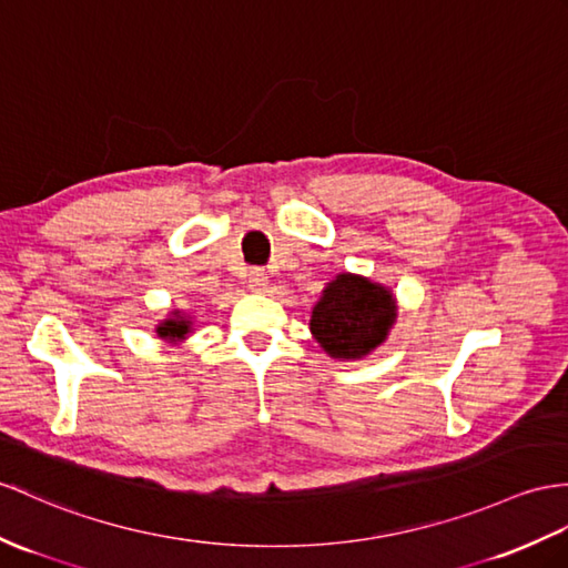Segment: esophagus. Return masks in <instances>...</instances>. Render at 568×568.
Masks as SVG:
<instances>
[{
    "instance_id": "obj_1",
    "label": "esophagus",
    "mask_w": 568,
    "mask_h": 568,
    "mask_svg": "<svg viewBox=\"0 0 568 568\" xmlns=\"http://www.w3.org/2000/svg\"><path fill=\"white\" fill-rule=\"evenodd\" d=\"M247 286H251L255 294H262L267 288V274L262 270H251L247 272Z\"/></svg>"
}]
</instances>
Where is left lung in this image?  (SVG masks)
<instances>
[{
  "label": "left lung",
  "instance_id": "8db88e82",
  "mask_svg": "<svg viewBox=\"0 0 568 568\" xmlns=\"http://www.w3.org/2000/svg\"><path fill=\"white\" fill-rule=\"evenodd\" d=\"M397 301L390 288L358 274H337L311 313V332L339 362H356L388 339Z\"/></svg>",
  "mask_w": 568,
  "mask_h": 568
}]
</instances>
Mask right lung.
I'll list each match as a JSON object with an SVG mask.
<instances>
[{"instance_id": "1", "label": "right lung", "mask_w": 568, "mask_h": 568, "mask_svg": "<svg viewBox=\"0 0 568 568\" xmlns=\"http://www.w3.org/2000/svg\"><path fill=\"white\" fill-rule=\"evenodd\" d=\"M192 332V321L187 315H183L180 311H173L169 317H165L163 323H159L156 327V335L165 342H183Z\"/></svg>"}]
</instances>
